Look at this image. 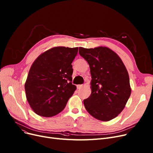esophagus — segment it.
Here are the masks:
<instances>
[{
	"mask_svg": "<svg viewBox=\"0 0 153 153\" xmlns=\"http://www.w3.org/2000/svg\"><path fill=\"white\" fill-rule=\"evenodd\" d=\"M83 87V85L82 84H79V85H77V89H81V88Z\"/></svg>",
	"mask_w": 153,
	"mask_h": 153,
	"instance_id": "1",
	"label": "esophagus"
}]
</instances>
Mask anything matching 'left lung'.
<instances>
[{"instance_id": "1", "label": "left lung", "mask_w": 153, "mask_h": 153, "mask_svg": "<svg viewBox=\"0 0 153 153\" xmlns=\"http://www.w3.org/2000/svg\"><path fill=\"white\" fill-rule=\"evenodd\" d=\"M79 54L89 64L92 92L84 100L85 109L95 118L107 122L118 116L131 95L130 79L122 59L106 47L84 48Z\"/></svg>"}]
</instances>
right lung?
I'll use <instances>...</instances> for the list:
<instances>
[{"instance_id":"right-lung-1","label":"right lung","mask_w":153,"mask_h":153,"mask_svg":"<svg viewBox=\"0 0 153 153\" xmlns=\"http://www.w3.org/2000/svg\"><path fill=\"white\" fill-rule=\"evenodd\" d=\"M78 48L54 47L39 56L29 71L25 84L31 108L42 117L61 112L76 89L72 84L71 63Z\"/></svg>"}]
</instances>
